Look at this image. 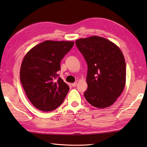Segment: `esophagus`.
Returning a JSON list of instances; mask_svg holds the SVG:
<instances>
[{
  "mask_svg": "<svg viewBox=\"0 0 147 147\" xmlns=\"http://www.w3.org/2000/svg\"><path fill=\"white\" fill-rule=\"evenodd\" d=\"M77 85V82H74V83H73V84H71V85L73 87H76Z\"/></svg>",
  "mask_w": 147,
  "mask_h": 147,
  "instance_id": "obj_1",
  "label": "esophagus"
}]
</instances>
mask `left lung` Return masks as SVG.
Listing matches in <instances>:
<instances>
[{
  "label": "left lung",
  "mask_w": 147,
  "mask_h": 147,
  "mask_svg": "<svg viewBox=\"0 0 147 147\" xmlns=\"http://www.w3.org/2000/svg\"><path fill=\"white\" fill-rule=\"evenodd\" d=\"M75 43L87 63L85 99L96 108L109 107L121 94L126 84L123 54L113 42L98 36L80 38Z\"/></svg>",
  "instance_id": "left-lung-1"
}]
</instances>
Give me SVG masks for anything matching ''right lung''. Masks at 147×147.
Masks as SVG:
<instances>
[{
  "label": "right lung",
  "mask_w": 147,
  "mask_h": 147,
  "mask_svg": "<svg viewBox=\"0 0 147 147\" xmlns=\"http://www.w3.org/2000/svg\"><path fill=\"white\" fill-rule=\"evenodd\" d=\"M73 41L46 40L26 53L20 67V78L31 103L49 112L58 107L69 90L60 77V62L74 46Z\"/></svg>",
  "instance_id": "right-lung-1"
}]
</instances>
